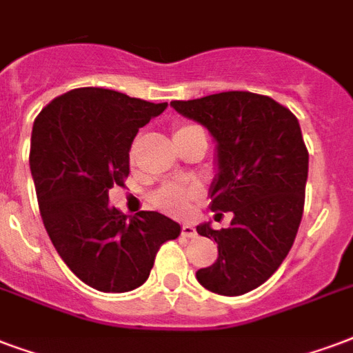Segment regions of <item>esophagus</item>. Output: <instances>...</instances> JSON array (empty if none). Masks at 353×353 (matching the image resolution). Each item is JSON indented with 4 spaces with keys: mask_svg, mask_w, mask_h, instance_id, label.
<instances>
[{
    "mask_svg": "<svg viewBox=\"0 0 353 353\" xmlns=\"http://www.w3.org/2000/svg\"><path fill=\"white\" fill-rule=\"evenodd\" d=\"M182 236L195 238V236H197V230H195V227H193V225L184 223V225H182Z\"/></svg>",
    "mask_w": 353,
    "mask_h": 353,
    "instance_id": "1",
    "label": "esophagus"
}]
</instances>
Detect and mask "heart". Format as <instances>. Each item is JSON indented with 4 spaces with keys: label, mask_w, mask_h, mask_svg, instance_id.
Here are the masks:
<instances>
[{
    "label": "heart",
    "mask_w": 353,
    "mask_h": 353,
    "mask_svg": "<svg viewBox=\"0 0 353 353\" xmlns=\"http://www.w3.org/2000/svg\"><path fill=\"white\" fill-rule=\"evenodd\" d=\"M193 130H199L195 126H190V124H180L173 130V139H180L182 136H186ZM137 148V139L132 143L130 147V160H134ZM201 195V190L197 186H192V184H165L161 186L158 192L152 195V203H154L158 208L169 212V214H174V216H184L188 212L192 210V205L195 199H199Z\"/></svg>",
    "instance_id": "obj_1"
}]
</instances>
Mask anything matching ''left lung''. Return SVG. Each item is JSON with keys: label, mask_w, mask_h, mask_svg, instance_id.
<instances>
[{"label": "left lung", "mask_w": 353, "mask_h": 353, "mask_svg": "<svg viewBox=\"0 0 353 353\" xmlns=\"http://www.w3.org/2000/svg\"><path fill=\"white\" fill-rule=\"evenodd\" d=\"M171 105L216 139L212 210L234 214L229 229L197 227L201 236L217 243V261L201 268L197 281L221 296L249 292L287 259L301 223L309 152L298 119L274 98L249 91L173 100Z\"/></svg>", "instance_id": "1"}]
</instances>
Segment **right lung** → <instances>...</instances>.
Masks as SVG:
<instances>
[{
  "label": "right lung",
  "instance_id": "obj_1",
  "mask_svg": "<svg viewBox=\"0 0 353 353\" xmlns=\"http://www.w3.org/2000/svg\"><path fill=\"white\" fill-rule=\"evenodd\" d=\"M165 108L79 87L54 98L33 124L29 167L48 236L72 274L100 292L141 287L161 243L180 234V225L163 214L126 216L108 195L128 179L139 128Z\"/></svg>",
  "mask_w": 353,
  "mask_h": 353
}]
</instances>
